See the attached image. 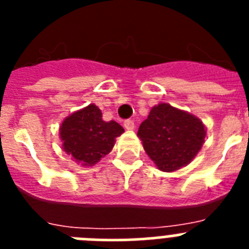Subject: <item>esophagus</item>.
I'll return each instance as SVG.
<instances>
[{"mask_svg": "<svg viewBox=\"0 0 249 249\" xmlns=\"http://www.w3.org/2000/svg\"><path fill=\"white\" fill-rule=\"evenodd\" d=\"M123 126H124V128L126 129H133L135 128V122H133L132 120H127V121H124Z\"/></svg>", "mask_w": 249, "mask_h": 249, "instance_id": "1", "label": "esophagus"}]
</instances>
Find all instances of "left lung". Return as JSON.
<instances>
[{
	"label": "left lung",
	"mask_w": 249,
	"mask_h": 249,
	"mask_svg": "<svg viewBox=\"0 0 249 249\" xmlns=\"http://www.w3.org/2000/svg\"><path fill=\"white\" fill-rule=\"evenodd\" d=\"M137 135L156 166L160 171L172 172L196 157L204 142L206 129L192 114L160 103L141 123Z\"/></svg>",
	"instance_id": "left-lung-1"
}]
</instances>
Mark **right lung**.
Returning a JSON list of instances; mask_svg holds the SVG:
<instances>
[{
  "label": "right lung",
  "instance_id": "right-lung-1",
  "mask_svg": "<svg viewBox=\"0 0 249 249\" xmlns=\"http://www.w3.org/2000/svg\"><path fill=\"white\" fill-rule=\"evenodd\" d=\"M123 132L116 121L105 122L102 112L94 105L68 116L59 128L65 152L83 166H92L108 155L114 138Z\"/></svg>",
  "mask_w": 249,
  "mask_h": 249
}]
</instances>
